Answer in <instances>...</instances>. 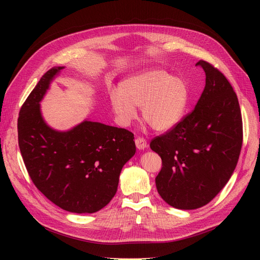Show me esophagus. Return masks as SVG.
I'll use <instances>...</instances> for the list:
<instances>
[{"mask_svg": "<svg viewBox=\"0 0 260 260\" xmlns=\"http://www.w3.org/2000/svg\"><path fill=\"white\" fill-rule=\"evenodd\" d=\"M136 145L139 149H144L147 147V143H146V140L143 138H137L136 139Z\"/></svg>", "mask_w": 260, "mask_h": 260, "instance_id": "obj_1", "label": "esophagus"}]
</instances>
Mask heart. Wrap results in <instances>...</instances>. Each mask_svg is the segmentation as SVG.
I'll use <instances>...</instances> for the list:
<instances>
[{
    "label": "heart",
    "instance_id": "1",
    "mask_svg": "<svg viewBox=\"0 0 260 260\" xmlns=\"http://www.w3.org/2000/svg\"><path fill=\"white\" fill-rule=\"evenodd\" d=\"M109 101L117 121L122 127L136 119L141 107L142 119L151 127L165 132L181 121L188 102L185 81L166 70L152 68L123 80L119 91H112Z\"/></svg>",
    "mask_w": 260,
    "mask_h": 260
}]
</instances>
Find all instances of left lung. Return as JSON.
I'll return each mask as SVG.
<instances>
[{
	"instance_id": "8db88e82",
	"label": "left lung",
	"mask_w": 260,
	"mask_h": 260,
	"mask_svg": "<svg viewBox=\"0 0 260 260\" xmlns=\"http://www.w3.org/2000/svg\"><path fill=\"white\" fill-rule=\"evenodd\" d=\"M206 84L193 112L152 140L162 167L155 182L161 199L178 209H196L222 190L237 167L243 142L242 115L232 85L205 60L196 62Z\"/></svg>"
}]
</instances>
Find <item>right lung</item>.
I'll return each instance as SVG.
<instances>
[{
    "instance_id": "1",
    "label": "right lung",
    "mask_w": 260,
    "mask_h": 260,
    "mask_svg": "<svg viewBox=\"0 0 260 260\" xmlns=\"http://www.w3.org/2000/svg\"><path fill=\"white\" fill-rule=\"evenodd\" d=\"M64 68L46 72L23 103L18 144L31 180L46 199L70 212L93 214L115 196L121 169L136 154L135 137L88 119L66 131L51 128L40 102Z\"/></svg>"
}]
</instances>
